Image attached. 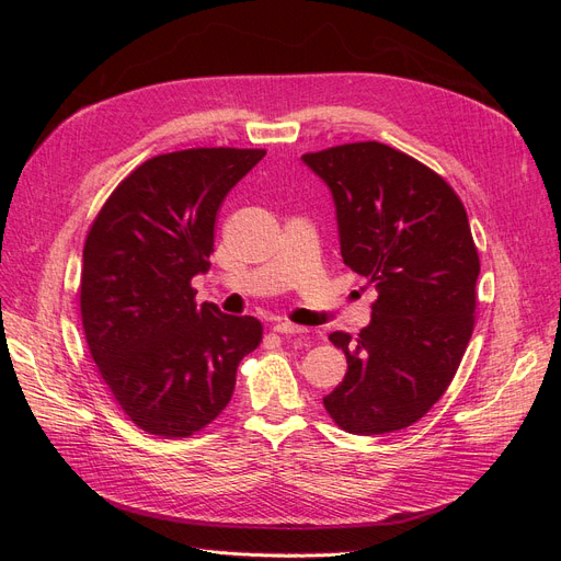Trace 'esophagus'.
Wrapping results in <instances>:
<instances>
[{
    "label": "esophagus",
    "mask_w": 561,
    "mask_h": 561,
    "mask_svg": "<svg viewBox=\"0 0 561 561\" xmlns=\"http://www.w3.org/2000/svg\"><path fill=\"white\" fill-rule=\"evenodd\" d=\"M274 332H278V334H290V336H299V334H304L307 330L299 328V325H295V322L280 320V322H276V325H274Z\"/></svg>",
    "instance_id": "esophagus-1"
}]
</instances>
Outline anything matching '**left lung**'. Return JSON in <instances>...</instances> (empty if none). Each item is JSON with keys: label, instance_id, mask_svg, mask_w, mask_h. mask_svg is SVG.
<instances>
[{"label": "left lung", "instance_id": "8db88e82", "mask_svg": "<svg viewBox=\"0 0 561 561\" xmlns=\"http://www.w3.org/2000/svg\"><path fill=\"white\" fill-rule=\"evenodd\" d=\"M301 161L330 186L344 264L379 293L358 336L330 334L348 371L322 404L353 435L402 431L443 398L474 328L480 257L466 208L428 165L375 140Z\"/></svg>", "mask_w": 561, "mask_h": 561}]
</instances>
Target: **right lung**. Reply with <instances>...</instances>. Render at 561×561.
<instances>
[{"label":"right lung","mask_w":561,"mask_h":561,"mask_svg":"<svg viewBox=\"0 0 561 561\" xmlns=\"http://www.w3.org/2000/svg\"><path fill=\"white\" fill-rule=\"evenodd\" d=\"M264 149L196 147L145 161L118 182L83 243L81 322L124 414L159 437H190L231 400L262 322L196 304L215 219Z\"/></svg>","instance_id":"obj_1"}]
</instances>
